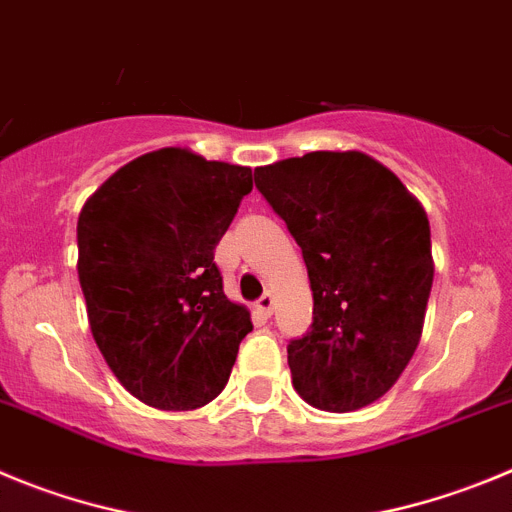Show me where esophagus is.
Masks as SVG:
<instances>
[{"label": "esophagus", "instance_id": "34e87169", "mask_svg": "<svg viewBox=\"0 0 512 512\" xmlns=\"http://www.w3.org/2000/svg\"><path fill=\"white\" fill-rule=\"evenodd\" d=\"M273 308H275V296H273V293H265V296H262L260 301H257V311H260L262 316H270V313H273Z\"/></svg>", "mask_w": 512, "mask_h": 512}]
</instances>
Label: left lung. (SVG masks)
<instances>
[{"label":"left lung","instance_id":"1","mask_svg":"<svg viewBox=\"0 0 512 512\" xmlns=\"http://www.w3.org/2000/svg\"><path fill=\"white\" fill-rule=\"evenodd\" d=\"M255 186L301 247L313 290L311 331L288 344L293 388L329 413L375 403L421 342L434 283L421 201L359 150L255 168Z\"/></svg>","mask_w":512,"mask_h":512}]
</instances>
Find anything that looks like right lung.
<instances>
[{
	"instance_id": "add662e5",
	"label": "right lung",
	"mask_w": 512,
	"mask_h": 512,
	"mask_svg": "<svg viewBox=\"0 0 512 512\" xmlns=\"http://www.w3.org/2000/svg\"><path fill=\"white\" fill-rule=\"evenodd\" d=\"M252 170L163 147L109 176L78 214V280L94 342L137 400L211 403L229 380L250 311L214 262Z\"/></svg>"
}]
</instances>
